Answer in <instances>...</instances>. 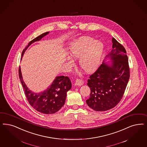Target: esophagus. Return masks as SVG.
Segmentation results:
<instances>
[{
  "label": "esophagus",
  "instance_id": "34e87169",
  "mask_svg": "<svg viewBox=\"0 0 147 147\" xmlns=\"http://www.w3.org/2000/svg\"><path fill=\"white\" fill-rule=\"evenodd\" d=\"M84 84V81L81 79H76L75 82L76 86H82Z\"/></svg>",
  "mask_w": 147,
  "mask_h": 147
}]
</instances>
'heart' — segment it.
I'll return each mask as SVG.
<instances>
[{
	"label": "heart",
	"instance_id": "1",
	"mask_svg": "<svg viewBox=\"0 0 147 147\" xmlns=\"http://www.w3.org/2000/svg\"><path fill=\"white\" fill-rule=\"evenodd\" d=\"M104 47L101 41L94 40L89 36H83L72 41L70 43L68 53L74 59H79V66L87 73L96 70L99 66L104 52ZM69 67L74 65L70 57L67 59Z\"/></svg>",
	"mask_w": 147,
	"mask_h": 147
}]
</instances>
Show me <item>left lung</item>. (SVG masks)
I'll return each mask as SVG.
<instances>
[{"mask_svg":"<svg viewBox=\"0 0 147 147\" xmlns=\"http://www.w3.org/2000/svg\"><path fill=\"white\" fill-rule=\"evenodd\" d=\"M112 43L111 51L87 80L91 94L86 103L96 111H105L116 106L123 97L130 77L125 48L113 37ZM106 58L111 60L105 61Z\"/></svg>","mask_w":147,"mask_h":147,"instance_id":"8db88e82","label":"left lung"}]
</instances>
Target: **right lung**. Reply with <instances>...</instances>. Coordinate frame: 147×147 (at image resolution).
Returning a JSON list of instances; mask_svg holds the SVG:
<instances>
[{
	"mask_svg": "<svg viewBox=\"0 0 147 147\" xmlns=\"http://www.w3.org/2000/svg\"><path fill=\"white\" fill-rule=\"evenodd\" d=\"M49 33L47 32L38 36L31 40L22 54V58L28 48L33 43L40 40ZM19 77L23 87L27 100L35 110L43 114H53L61 109L65 103L67 92L71 88V80L67 76H56L53 81L44 91L35 93L30 90L23 79L20 67L19 68Z\"/></svg>",
	"mask_w": 147,
	"mask_h": 147,
	"instance_id": "add662e5",
	"label": "right lung"
}]
</instances>
